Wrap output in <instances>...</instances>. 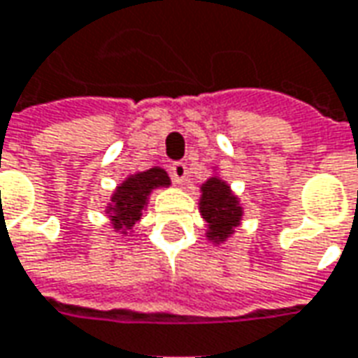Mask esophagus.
I'll list each match as a JSON object with an SVG mask.
<instances>
[{"instance_id":"obj_1","label":"esophagus","mask_w":358,"mask_h":358,"mask_svg":"<svg viewBox=\"0 0 358 358\" xmlns=\"http://www.w3.org/2000/svg\"><path fill=\"white\" fill-rule=\"evenodd\" d=\"M171 176L176 184H184L187 180V169L184 162H172L171 166Z\"/></svg>"}]
</instances>
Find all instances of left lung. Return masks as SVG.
Segmentation results:
<instances>
[{"instance_id":"obj_1","label":"left lung","mask_w":358,"mask_h":358,"mask_svg":"<svg viewBox=\"0 0 358 358\" xmlns=\"http://www.w3.org/2000/svg\"><path fill=\"white\" fill-rule=\"evenodd\" d=\"M201 215L209 224V236L224 240L232 234V229L238 224L242 209L236 203V197H232L229 186L219 178L207 180L201 187Z\"/></svg>"}]
</instances>
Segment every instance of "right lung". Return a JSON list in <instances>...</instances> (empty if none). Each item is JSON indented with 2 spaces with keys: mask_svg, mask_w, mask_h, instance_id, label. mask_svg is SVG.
<instances>
[{
  "mask_svg": "<svg viewBox=\"0 0 358 358\" xmlns=\"http://www.w3.org/2000/svg\"><path fill=\"white\" fill-rule=\"evenodd\" d=\"M169 176L162 169H151L129 178L116 189L110 205V217L116 231H129L141 217L149 192L157 186H169Z\"/></svg>",
  "mask_w": 358,
  "mask_h": 358,
  "instance_id": "obj_1",
  "label": "right lung"
}]
</instances>
